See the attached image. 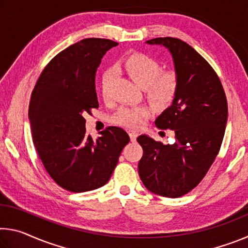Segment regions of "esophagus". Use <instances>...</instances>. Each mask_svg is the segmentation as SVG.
<instances>
[{
  "mask_svg": "<svg viewBox=\"0 0 248 248\" xmlns=\"http://www.w3.org/2000/svg\"><path fill=\"white\" fill-rule=\"evenodd\" d=\"M129 136H130V139H131V141H136L137 137H138V133L136 131H130Z\"/></svg>",
  "mask_w": 248,
  "mask_h": 248,
  "instance_id": "obj_1",
  "label": "esophagus"
}]
</instances>
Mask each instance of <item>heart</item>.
Returning <instances> with one entry per match:
<instances>
[{
    "label": "heart",
    "instance_id": "b5f03b06",
    "mask_svg": "<svg viewBox=\"0 0 248 248\" xmlns=\"http://www.w3.org/2000/svg\"><path fill=\"white\" fill-rule=\"evenodd\" d=\"M121 66L134 83L143 87L144 94L151 103L157 107H169L177 96L178 79L174 72H162V66L154 58L144 53H132L124 59ZM112 74L106 71L102 78V93H108ZM151 115L148 106L128 107L118 109L112 117L115 124L125 128L141 127Z\"/></svg>",
    "mask_w": 248,
    "mask_h": 248
}]
</instances>
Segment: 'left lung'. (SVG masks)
<instances>
[{
  "mask_svg": "<svg viewBox=\"0 0 248 248\" xmlns=\"http://www.w3.org/2000/svg\"><path fill=\"white\" fill-rule=\"evenodd\" d=\"M170 50L178 92L155 124L175 132L174 144L138 137L143 149L139 175L150 191L167 198L186 195L203 179L219 153L228 121V102L216 71L185 41L164 37L146 41Z\"/></svg>",
  "mask_w": 248,
  "mask_h": 248,
  "instance_id": "left-lung-1",
  "label": "left lung"
}]
</instances>
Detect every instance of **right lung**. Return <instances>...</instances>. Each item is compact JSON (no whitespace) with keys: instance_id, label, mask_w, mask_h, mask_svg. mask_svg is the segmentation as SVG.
<instances>
[{"instance_id":"right-lung-1","label":"right lung","mask_w":248,"mask_h":248,"mask_svg":"<svg viewBox=\"0 0 248 248\" xmlns=\"http://www.w3.org/2000/svg\"><path fill=\"white\" fill-rule=\"evenodd\" d=\"M117 45L86 38L62 50L41 72L31 93L28 116L37 153L50 177L71 192L104 186L130 141L119 127L106 128L94 140L86 134L83 117L98 108L96 70Z\"/></svg>"}]
</instances>
